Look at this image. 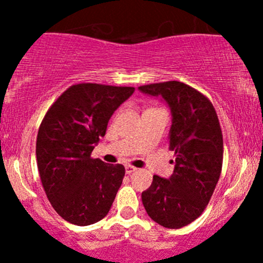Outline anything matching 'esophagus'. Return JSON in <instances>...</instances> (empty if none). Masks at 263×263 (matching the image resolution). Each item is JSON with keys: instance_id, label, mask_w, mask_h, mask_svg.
<instances>
[{"instance_id": "esophagus-1", "label": "esophagus", "mask_w": 263, "mask_h": 263, "mask_svg": "<svg viewBox=\"0 0 263 263\" xmlns=\"http://www.w3.org/2000/svg\"><path fill=\"white\" fill-rule=\"evenodd\" d=\"M135 172H137V168L134 165H126V173L127 174H132L135 173Z\"/></svg>"}]
</instances>
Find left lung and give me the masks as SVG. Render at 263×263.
Wrapping results in <instances>:
<instances>
[{"mask_svg":"<svg viewBox=\"0 0 263 263\" xmlns=\"http://www.w3.org/2000/svg\"><path fill=\"white\" fill-rule=\"evenodd\" d=\"M139 90L163 98L171 107L168 140L176 156L171 178L154 176L142 192V203L154 221L179 229L203 213L219 182L224 154L221 127L213 103L190 85L165 81Z\"/></svg>","mask_w":263,"mask_h":263,"instance_id":"8db88e82","label":"left lung"}]
</instances>
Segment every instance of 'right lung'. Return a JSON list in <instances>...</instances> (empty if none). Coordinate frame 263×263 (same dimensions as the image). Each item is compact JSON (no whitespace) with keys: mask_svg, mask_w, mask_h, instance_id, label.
Instances as JSON below:
<instances>
[{"mask_svg":"<svg viewBox=\"0 0 263 263\" xmlns=\"http://www.w3.org/2000/svg\"><path fill=\"white\" fill-rule=\"evenodd\" d=\"M135 91L131 86L82 82L47 110L36 136V164L50 205L79 227L107 216L124 177L122 164L91 158L110 117Z\"/></svg>","mask_w":263,"mask_h":263,"instance_id":"add662e5","label":"right lung"}]
</instances>
